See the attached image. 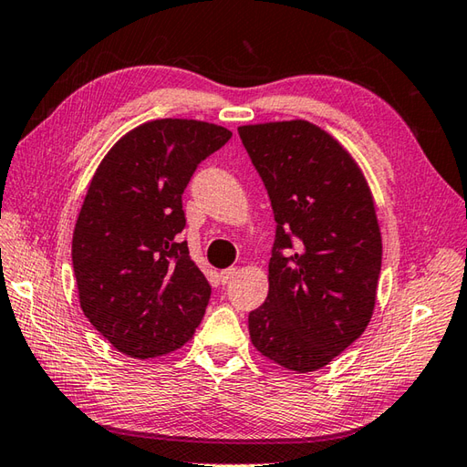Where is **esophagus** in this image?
<instances>
[{"mask_svg":"<svg viewBox=\"0 0 467 467\" xmlns=\"http://www.w3.org/2000/svg\"><path fill=\"white\" fill-rule=\"evenodd\" d=\"M235 274H237V269H235V267H227V269H223V272H220V282H222L223 285L232 284V279L235 277Z\"/></svg>","mask_w":467,"mask_h":467,"instance_id":"34e87169","label":"esophagus"}]
</instances>
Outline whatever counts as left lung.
I'll return each instance as SVG.
<instances>
[{"instance_id":"obj_1","label":"left lung","mask_w":467,"mask_h":467,"mask_svg":"<svg viewBox=\"0 0 467 467\" xmlns=\"http://www.w3.org/2000/svg\"><path fill=\"white\" fill-rule=\"evenodd\" d=\"M275 217L269 292L250 314L262 356L297 374L327 366L376 306L381 234L364 173L304 119L237 128Z\"/></svg>"}]
</instances>
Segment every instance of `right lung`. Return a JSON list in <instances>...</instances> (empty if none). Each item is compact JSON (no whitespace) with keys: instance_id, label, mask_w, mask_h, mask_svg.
Segmentation results:
<instances>
[{"instance_id":"add662e5","label":"right lung","mask_w":467,"mask_h":467,"mask_svg":"<svg viewBox=\"0 0 467 467\" xmlns=\"http://www.w3.org/2000/svg\"><path fill=\"white\" fill-rule=\"evenodd\" d=\"M230 138L215 123L153 119L126 133L93 173L71 260L81 309L121 354H170L200 326L212 285L178 237L182 195Z\"/></svg>"}]
</instances>
